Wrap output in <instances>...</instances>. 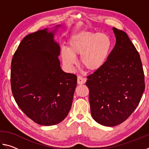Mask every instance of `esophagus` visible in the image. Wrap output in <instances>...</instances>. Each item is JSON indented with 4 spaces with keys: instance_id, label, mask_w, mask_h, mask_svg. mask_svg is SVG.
<instances>
[{
    "instance_id": "obj_1",
    "label": "esophagus",
    "mask_w": 149,
    "mask_h": 149,
    "mask_svg": "<svg viewBox=\"0 0 149 149\" xmlns=\"http://www.w3.org/2000/svg\"><path fill=\"white\" fill-rule=\"evenodd\" d=\"M85 81H86V79H85V78L82 77L81 76L77 77V84H79V85L84 84Z\"/></svg>"
}]
</instances>
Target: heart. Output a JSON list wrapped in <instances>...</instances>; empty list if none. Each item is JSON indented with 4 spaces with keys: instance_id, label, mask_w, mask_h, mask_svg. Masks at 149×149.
<instances>
[{
    "instance_id": "obj_1",
    "label": "heart",
    "mask_w": 149,
    "mask_h": 149,
    "mask_svg": "<svg viewBox=\"0 0 149 149\" xmlns=\"http://www.w3.org/2000/svg\"><path fill=\"white\" fill-rule=\"evenodd\" d=\"M112 48L110 37L105 33L81 32L74 35L68 42V49H61L64 66L72 70L76 64L75 57L80 56V64L88 72H95L104 66Z\"/></svg>"
}]
</instances>
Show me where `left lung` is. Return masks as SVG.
<instances>
[{"mask_svg":"<svg viewBox=\"0 0 149 149\" xmlns=\"http://www.w3.org/2000/svg\"><path fill=\"white\" fill-rule=\"evenodd\" d=\"M116 42L107 63L88 75L91 112L102 125L116 126L129 118L145 91V75L138 51L124 31L113 27Z\"/></svg>","mask_w":149,"mask_h":149,"instance_id":"left-lung-1","label":"left lung"}]
</instances>
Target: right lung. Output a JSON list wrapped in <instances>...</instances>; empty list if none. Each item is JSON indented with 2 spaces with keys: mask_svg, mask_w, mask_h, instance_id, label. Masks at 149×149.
I'll list each match as a JSON object with an SVG mask.
<instances>
[{
  "mask_svg": "<svg viewBox=\"0 0 149 149\" xmlns=\"http://www.w3.org/2000/svg\"><path fill=\"white\" fill-rule=\"evenodd\" d=\"M53 37L47 29L27 35L11 63V89L17 104L42 125H56L67 116L77 85L76 75L60 68V49Z\"/></svg>",
  "mask_w": 149,
  "mask_h": 149,
  "instance_id": "add662e5",
  "label": "right lung"
}]
</instances>
